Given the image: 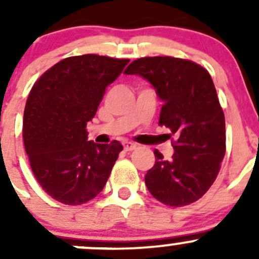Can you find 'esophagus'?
I'll use <instances>...</instances> for the list:
<instances>
[{
    "mask_svg": "<svg viewBox=\"0 0 259 259\" xmlns=\"http://www.w3.org/2000/svg\"><path fill=\"white\" fill-rule=\"evenodd\" d=\"M137 148V145L133 144V143H124V150L125 151H132Z\"/></svg>",
    "mask_w": 259,
    "mask_h": 259,
    "instance_id": "34e87169",
    "label": "esophagus"
}]
</instances>
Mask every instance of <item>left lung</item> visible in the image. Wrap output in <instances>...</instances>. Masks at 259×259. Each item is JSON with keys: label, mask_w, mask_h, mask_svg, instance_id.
<instances>
[{"label": "left lung", "mask_w": 259, "mask_h": 259, "mask_svg": "<svg viewBox=\"0 0 259 259\" xmlns=\"http://www.w3.org/2000/svg\"><path fill=\"white\" fill-rule=\"evenodd\" d=\"M124 74L151 83L164 103L159 125L177 137L170 160L154 150L148 190L170 207L195 202L214 183L226 154V120L209 72L189 60L155 56L135 60Z\"/></svg>", "instance_id": "1"}]
</instances>
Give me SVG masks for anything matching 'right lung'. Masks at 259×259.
<instances>
[{
	"instance_id": "right-lung-1",
	"label": "right lung",
	"mask_w": 259,
	"mask_h": 259,
	"mask_svg": "<svg viewBox=\"0 0 259 259\" xmlns=\"http://www.w3.org/2000/svg\"><path fill=\"white\" fill-rule=\"evenodd\" d=\"M127 64V59L93 54L67 57L31 89L23 144L36 180L57 202L83 204L105 187L122 145L88 140L86 125Z\"/></svg>"
}]
</instances>
